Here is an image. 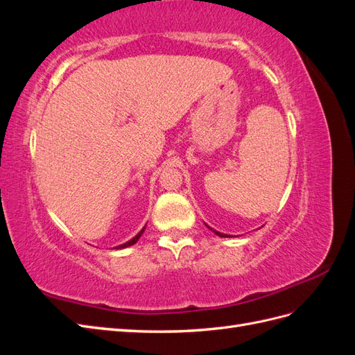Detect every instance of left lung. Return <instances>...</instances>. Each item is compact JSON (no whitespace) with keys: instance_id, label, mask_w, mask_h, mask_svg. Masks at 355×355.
Wrapping results in <instances>:
<instances>
[{"instance_id":"obj_1","label":"left lung","mask_w":355,"mask_h":355,"mask_svg":"<svg viewBox=\"0 0 355 355\" xmlns=\"http://www.w3.org/2000/svg\"><path fill=\"white\" fill-rule=\"evenodd\" d=\"M211 230V228H210ZM214 234H218L219 235V237H228V235L227 234H222V232H218V231H213Z\"/></svg>"}]
</instances>
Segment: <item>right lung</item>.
<instances>
[{
    "label": "right lung",
    "mask_w": 355,
    "mask_h": 355,
    "mask_svg": "<svg viewBox=\"0 0 355 355\" xmlns=\"http://www.w3.org/2000/svg\"><path fill=\"white\" fill-rule=\"evenodd\" d=\"M145 231V228L141 231V232H139L137 235H136V237H133L130 241H127V243H124V244H121V245H118V249H124V247H128V245H133L139 239H141V235H142V232Z\"/></svg>",
    "instance_id": "1"
}]
</instances>
